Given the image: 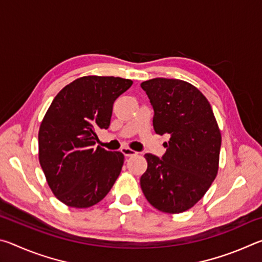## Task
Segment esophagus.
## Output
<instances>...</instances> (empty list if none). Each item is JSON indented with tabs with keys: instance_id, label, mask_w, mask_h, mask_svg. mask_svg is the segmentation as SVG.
Returning a JSON list of instances; mask_svg holds the SVG:
<instances>
[{
	"instance_id": "1",
	"label": "esophagus",
	"mask_w": 262,
	"mask_h": 262,
	"mask_svg": "<svg viewBox=\"0 0 262 262\" xmlns=\"http://www.w3.org/2000/svg\"><path fill=\"white\" fill-rule=\"evenodd\" d=\"M121 152L125 155L126 157H130V156H134V155H136L137 152L134 151V150H132L130 148H127V147H123L121 148Z\"/></svg>"
}]
</instances>
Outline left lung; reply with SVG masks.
<instances>
[{
    "mask_svg": "<svg viewBox=\"0 0 262 262\" xmlns=\"http://www.w3.org/2000/svg\"><path fill=\"white\" fill-rule=\"evenodd\" d=\"M141 86L152 105L155 132L170 135L162 158L144 155L142 192L156 209L179 214L200 200L216 178L221 132L209 101L192 84L158 77Z\"/></svg>",
    "mask_w": 262,
    "mask_h": 262,
    "instance_id": "left-lung-1",
    "label": "left lung"
}]
</instances>
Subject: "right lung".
<instances>
[{"label": "right lung", "mask_w": 262, "mask_h": 262, "mask_svg": "<svg viewBox=\"0 0 262 262\" xmlns=\"http://www.w3.org/2000/svg\"><path fill=\"white\" fill-rule=\"evenodd\" d=\"M130 79L84 76L53 99L39 129V162L52 192L64 205L88 208L103 200L120 174L123 155L95 149L107 129L115 99Z\"/></svg>", "instance_id": "add662e5"}]
</instances>
